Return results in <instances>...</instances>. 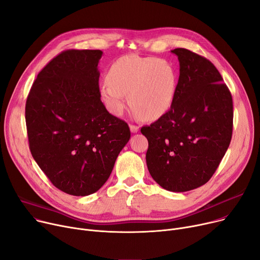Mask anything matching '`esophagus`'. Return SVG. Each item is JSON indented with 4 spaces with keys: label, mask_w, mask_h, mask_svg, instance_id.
Masks as SVG:
<instances>
[{
    "label": "esophagus",
    "mask_w": 260,
    "mask_h": 260,
    "mask_svg": "<svg viewBox=\"0 0 260 260\" xmlns=\"http://www.w3.org/2000/svg\"><path fill=\"white\" fill-rule=\"evenodd\" d=\"M129 128H131L132 133H137L139 131V126L138 125H134V124H131Z\"/></svg>",
    "instance_id": "1"
}]
</instances>
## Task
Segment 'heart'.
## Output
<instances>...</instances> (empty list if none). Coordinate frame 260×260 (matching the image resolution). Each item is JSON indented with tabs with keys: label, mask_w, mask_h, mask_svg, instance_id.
Wrapping results in <instances>:
<instances>
[{
	"label": "heart",
	"mask_w": 260,
	"mask_h": 260,
	"mask_svg": "<svg viewBox=\"0 0 260 260\" xmlns=\"http://www.w3.org/2000/svg\"><path fill=\"white\" fill-rule=\"evenodd\" d=\"M100 86L101 98L115 115L126 106L141 119L154 121L165 116L175 99L178 76L173 64L155 57L127 54L113 63Z\"/></svg>",
	"instance_id": "heart-1"
}]
</instances>
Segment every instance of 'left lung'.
Instances as JSON below:
<instances>
[{"instance_id": "8db88e82", "label": "left lung", "mask_w": 260, "mask_h": 260, "mask_svg": "<svg viewBox=\"0 0 260 260\" xmlns=\"http://www.w3.org/2000/svg\"><path fill=\"white\" fill-rule=\"evenodd\" d=\"M172 52L180 66L174 103L141 133L153 179L171 192H186L206 184L222 160L233 132V100L211 61L185 48Z\"/></svg>"}]
</instances>
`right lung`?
Here are the masks:
<instances>
[{"label": "right lung", "instance_id": "obj_1", "mask_svg": "<svg viewBox=\"0 0 260 260\" xmlns=\"http://www.w3.org/2000/svg\"><path fill=\"white\" fill-rule=\"evenodd\" d=\"M99 49H68L35 80L25 106L31 155L62 192L87 196L106 182L131 138L101 101Z\"/></svg>", "mask_w": 260, "mask_h": 260}]
</instances>
